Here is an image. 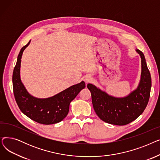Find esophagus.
Returning <instances> with one entry per match:
<instances>
[{"label":"esophagus","instance_id":"34e87169","mask_svg":"<svg viewBox=\"0 0 160 160\" xmlns=\"http://www.w3.org/2000/svg\"><path fill=\"white\" fill-rule=\"evenodd\" d=\"M83 80H84L86 83H90L91 82L92 78H91L90 76H86L84 78H83Z\"/></svg>","mask_w":160,"mask_h":160}]
</instances>
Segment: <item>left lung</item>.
I'll list each match as a JSON object with an SVG mask.
<instances>
[{
	"mask_svg": "<svg viewBox=\"0 0 160 160\" xmlns=\"http://www.w3.org/2000/svg\"><path fill=\"white\" fill-rule=\"evenodd\" d=\"M141 58V77L137 89L127 97L116 98L108 95L95 86L88 83L92 103L96 114L102 121L123 126L136 120L146 108L150 98L151 77L143 53L137 49Z\"/></svg>",
	"mask_w": 160,
	"mask_h": 160,
	"instance_id": "1",
	"label": "left lung"
}]
</instances>
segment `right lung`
Returning a JSON list of instances; mask_svg holds the SVG:
<instances>
[{
  "instance_id": "add662e5",
  "label": "right lung",
  "mask_w": 160,
  "mask_h": 160,
  "mask_svg": "<svg viewBox=\"0 0 160 160\" xmlns=\"http://www.w3.org/2000/svg\"><path fill=\"white\" fill-rule=\"evenodd\" d=\"M29 43L30 41L21 49L13 72V89L16 102L25 115L38 123L52 124L59 122L68 114L71 102L85 88L86 83L82 81L48 98H37L31 96L20 78L22 54Z\"/></svg>"
}]
</instances>
